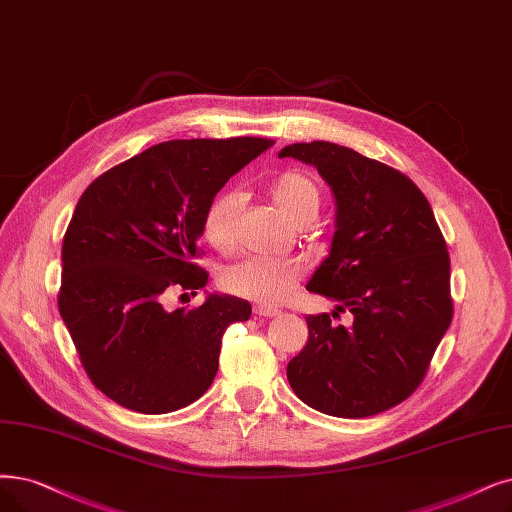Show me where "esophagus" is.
<instances>
[{
    "instance_id": "34e87169",
    "label": "esophagus",
    "mask_w": 512,
    "mask_h": 512,
    "mask_svg": "<svg viewBox=\"0 0 512 512\" xmlns=\"http://www.w3.org/2000/svg\"><path fill=\"white\" fill-rule=\"evenodd\" d=\"M254 313L258 317H277L281 311L275 309V306H267V304H256L254 306Z\"/></svg>"
}]
</instances>
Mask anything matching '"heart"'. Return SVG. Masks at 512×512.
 <instances>
[{"instance_id": "heart-1", "label": "heart", "mask_w": 512, "mask_h": 512, "mask_svg": "<svg viewBox=\"0 0 512 512\" xmlns=\"http://www.w3.org/2000/svg\"><path fill=\"white\" fill-rule=\"evenodd\" d=\"M271 195L277 208L292 222L315 218L319 212V189L302 172H283L271 182ZM239 193H218L203 216V235L216 250H229L233 243V224L239 210ZM302 277V264L292 258L252 256L231 264L222 273V288L258 302H281Z\"/></svg>"}]
</instances>
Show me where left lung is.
Returning <instances> with one entry per match:
<instances>
[{"label":"left lung","mask_w":512,"mask_h":512,"mask_svg":"<svg viewBox=\"0 0 512 512\" xmlns=\"http://www.w3.org/2000/svg\"><path fill=\"white\" fill-rule=\"evenodd\" d=\"M317 168L336 201L334 237L306 290L354 315H309V340L288 363L298 399L338 418L391 410L422 382L452 323L449 254L422 191L405 174L334 142L279 151Z\"/></svg>","instance_id":"left-lung-1"}]
</instances>
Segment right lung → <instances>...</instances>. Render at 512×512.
<instances>
[{
  "mask_svg": "<svg viewBox=\"0 0 512 512\" xmlns=\"http://www.w3.org/2000/svg\"><path fill=\"white\" fill-rule=\"evenodd\" d=\"M269 147L252 136L159 142L79 197L63 239L58 311L90 380L115 403L168 414L214 382L222 334L250 319V302L216 292L191 311L161 302L206 288L208 273L191 262L203 216Z\"/></svg>",
  "mask_w": 512,
  "mask_h": 512,
  "instance_id": "right-lung-1",
  "label": "right lung"
}]
</instances>
